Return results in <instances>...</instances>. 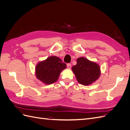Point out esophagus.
<instances>
[{
    "mask_svg": "<svg viewBox=\"0 0 130 130\" xmlns=\"http://www.w3.org/2000/svg\"><path fill=\"white\" fill-rule=\"evenodd\" d=\"M67 67L68 69L71 68V67H72L71 64H70V63H68L67 64Z\"/></svg>",
    "mask_w": 130,
    "mask_h": 130,
    "instance_id": "obj_1",
    "label": "esophagus"
}]
</instances>
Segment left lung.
<instances>
[{"instance_id": "8db88e82", "label": "left lung", "mask_w": 130, "mask_h": 130, "mask_svg": "<svg viewBox=\"0 0 130 130\" xmlns=\"http://www.w3.org/2000/svg\"><path fill=\"white\" fill-rule=\"evenodd\" d=\"M72 70L77 81L85 86L96 81L100 75L99 65L84 57L77 58V64L73 67Z\"/></svg>"}]
</instances>
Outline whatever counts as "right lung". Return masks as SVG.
<instances>
[{
	"mask_svg": "<svg viewBox=\"0 0 130 130\" xmlns=\"http://www.w3.org/2000/svg\"><path fill=\"white\" fill-rule=\"evenodd\" d=\"M66 68L65 63L56 56H50L39 63L36 68L38 79L45 84H52L58 79L61 72Z\"/></svg>",
	"mask_w": 130,
	"mask_h": 130,
	"instance_id": "obj_1",
	"label": "right lung"
}]
</instances>
